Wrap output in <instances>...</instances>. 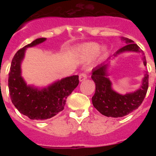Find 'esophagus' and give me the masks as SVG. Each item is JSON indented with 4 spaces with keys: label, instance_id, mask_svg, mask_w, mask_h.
<instances>
[{
    "label": "esophagus",
    "instance_id": "34e87169",
    "mask_svg": "<svg viewBox=\"0 0 156 156\" xmlns=\"http://www.w3.org/2000/svg\"><path fill=\"white\" fill-rule=\"evenodd\" d=\"M87 79V76L86 73H81L80 74L79 76V80L80 82H83V81H84L85 80Z\"/></svg>",
    "mask_w": 156,
    "mask_h": 156
}]
</instances>
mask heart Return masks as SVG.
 <instances>
[{
    "mask_svg": "<svg viewBox=\"0 0 156 156\" xmlns=\"http://www.w3.org/2000/svg\"><path fill=\"white\" fill-rule=\"evenodd\" d=\"M78 56L83 60L87 61L89 59L98 54V55L100 58H104L108 54V48L102 47L100 48V45L98 43H86L83 44L77 50Z\"/></svg>",
    "mask_w": 156,
    "mask_h": 156,
    "instance_id": "1",
    "label": "heart"
}]
</instances>
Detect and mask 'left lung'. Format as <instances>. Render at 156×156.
<instances>
[{
	"instance_id": "obj_1",
	"label": "left lung",
	"mask_w": 156,
	"mask_h": 156,
	"mask_svg": "<svg viewBox=\"0 0 156 156\" xmlns=\"http://www.w3.org/2000/svg\"><path fill=\"white\" fill-rule=\"evenodd\" d=\"M126 44L119 49L112 57L92 69L91 79L95 83V93L92 97V104L101 114L108 117H122L137 109L142 103L148 87V74L144 71L138 89L125 94L118 93L112 87V83L108 77L110 61L122 53L133 52L141 54V60L146 67L144 54L133 41L121 37Z\"/></svg>"
}]
</instances>
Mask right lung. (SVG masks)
Listing matches in <instances>:
<instances>
[{
  "label": "right lung",
  "instance_id": "obj_1",
  "mask_svg": "<svg viewBox=\"0 0 156 156\" xmlns=\"http://www.w3.org/2000/svg\"><path fill=\"white\" fill-rule=\"evenodd\" d=\"M47 38H38L18 51L12 61L8 74L11 99L19 112L30 119L44 120L62 111L66 98L79 84V76L58 80L46 87L28 84L22 76V62L27 48L42 44Z\"/></svg>",
  "mask_w": 156,
  "mask_h": 156
}]
</instances>
